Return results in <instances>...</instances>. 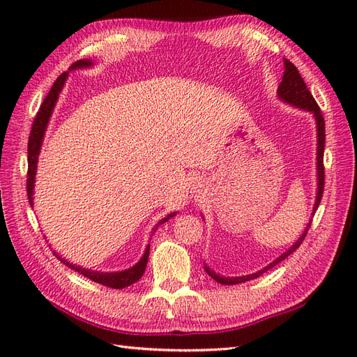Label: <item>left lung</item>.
<instances>
[{"mask_svg": "<svg viewBox=\"0 0 357 357\" xmlns=\"http://www.w3.org/2000/svg\"><path fill=\"white\" fill-rule=\"evenodd\" d=\"M277 95L278 98L282 100L286 104H290L296 107V109H302L305 112H310L312 116H314V121H316V128H317V192H316V201H314V207H312V215H314L316 210L319 208V204L321 201V195H323V188H325V167H323V150H325V119L321 116V112L319 109V105L316 102V100L312 98L311 92L308 91L305 82L302 80L301 74L298 71V68L291 63L289 59H284V74H283V80L280 83L278 89H277ZM311 220L308 222L305 231L302 232V235L298 238V241L291 245L289 250H286L284 253L280 255L275 261H273L269 265H266L265 268L259 269V271L253 273V274H248V275H241V277H223L215 274L213 269L207 265H204L205 273H207L213 280L215 282L220 283V284H226V286H231V284H238V283H244L248 282V280H253L257 278L259 275H262L264 273H266L268 269H271L273 266H275L277 264H280L284 259L294 253L296 248L302 244L304 238L307 236V232L311 226Z\"/></svg>", "mask_w": 357, "mask_h": 357, "instance_id": "obj_1", "label": "left lung"}]
</instances>
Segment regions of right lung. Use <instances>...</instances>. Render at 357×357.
<instances>
[{
    "instance_id": "1",
    "label": "right lung",
    "mask_w": 357,
    "mask_h": 357,
    "mask_svg": "<svg viewBox=\"0 0 357 357\" xmlns=\"http://www.w3.org/2000/svg\"><path fill=\"white\" fill-rule=\"evenodd\" d=\"M93 67V62L91 59H80L77 62H74L73 66L68 68V71L62 73L59 77L56 79V82L53 83L50 92L47 93V96L43 101L40 110L34 119V123H32L31 128V134H29V142H28V180H26V192H28V199L29 204L34 205V183H36V174H37V164H38V155H40V150H41V144H43V139H45V134H46V129L50 121V116L53 113V109H55L56 101L59 98V93L63 88V84H66L67 79H68V74L70 71L74 70H83V68H91ZM176 211L174 213H169L167 218H164L162 220L158 222V225L153 228V232L158 229V226L160 223H165L168 222L171 218H174ZM149 250H150V244L146 245V250L143 257L139 259V261L132 266V268H128L125 271H117V273H101V271H93V269H88V268H83L75 264H71L68 261H66V257H62L61 255H58L56 252H53L59 261L67 265L68 268L74 269V271H77L79 274L88 277L89 280L95 283H100L102 286L107 287H112V289H125L128 286L134 284L135 282H138L139 278L143 277L144 271H146V266H147V261H149Z\"/></svg>"
}]
</instances>
